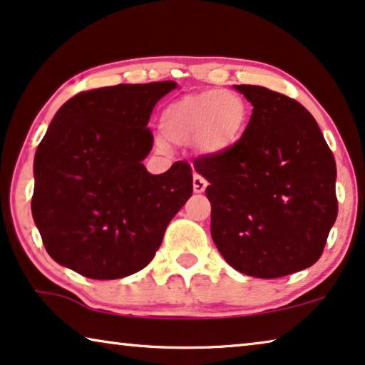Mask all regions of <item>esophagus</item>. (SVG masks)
I'll list each match as a JSON object with an SVG mask.
<instances>
[{
	"mask_svg": "<svg viewBox=\"0 0 365 365\" xmlns=\"http://www.w3.org/2000/svg\"><path fill=\"white\" fill-rule=\"evenodd\" d=\"M206 185H208V182H206L201 175H198V173H195V175H193V192L195 193H203Z\"/></svg>",
	"mask_w": 365,
	"mask_h": 365,
	"instance_id": "1",
	"label": "esophagus"
}]
</instances>
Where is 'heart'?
I'll use <instances>...</instances> for the list:
<instances>
[{"mask_svg":"<svg viewBox=\"0 0 365 365\" xmlns=\"http://www.w3.org/2000/svg\"><path fill=\"white\" fill-rule=\"evenodd\" d=\"M247 121L249 105L242 95L232 90H206L168 105L160 116V130L168 143H195L203 154L217 155L242 138Z\"/></svg>","mask_w":365,"mask_h":365,"instance_id":"b5f03b06","label":"heart"}]
</instances>
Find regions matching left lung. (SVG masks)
<instances>
[{
  "mask_svg": "<svg viewBox=\"0 0 365 365\" xmlns=\"http://www.w3.org/2000/svg\"><path fill=\"white\" fill-rule=\"evenodd\" d=\"M254 106L230 150L195 170L210 182L211 237L231 267L257 279L300 272L322 257L338 216L336 162L300 103L264 86L235 85Z\"/></svg>",
  "mask_w": 365,
  "mask_h": 365,
  "instance_id": "obj_1",
  "label": "left lung"
}]
</instances>
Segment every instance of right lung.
<instances>
[{
  "label": "right lung",
  "instance_id": "1",
  "mask_svg": "<svg viewBox=\"0 0 365 365\" xmlns=\"http://www.w3.org/2000/svg\"><path fill=\"white\" fill-rule=\"evenodd\" d=\"M175 81L75 95L56 113L34 157L31 210L57 264L95 280L144 269L193 192L192 168L152 175V110Z\"/></svg>",
  "mask_w": 365,
  "mask_h": 365
}]
</instances>
